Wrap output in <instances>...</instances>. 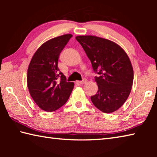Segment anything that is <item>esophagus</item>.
<instances>
[{
    "mask_svg": "<svg viewBox=\"0 0 157 157\" xmlns=\"http://www.w3.org/2000/svg\"><path fill=\"white\" fill-rule=\"evenodd\" d=\"M86 82H87L86 79L84 78L83 79H82V81H78V84H84V83H86Z\"/></svg>",
    "mask_w": 157,
    "mask_h": 157,
    "instance_id": "1",
    "label": "esophagus"
}]
</instances>
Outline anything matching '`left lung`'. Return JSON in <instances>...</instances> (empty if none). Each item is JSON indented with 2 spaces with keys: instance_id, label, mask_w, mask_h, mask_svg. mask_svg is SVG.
I'll return each instance as SVG.
<instances>
[{
  "instance_id": "left-lung-1",
  "label": "left lung",
  "mask_w": 157,
  "mask_h": 157,
  "mask_svg": "<svg viewBox=\"0 0 157 157\" xmlns=\"http://www.w3.org/2000/svg\"><path fill=\"white\" fill-rule=\"evenodd\" d=\"M95 73L98 90L91 97L93 104L104 113L118 109L131 91L134 72L131 62L121 47L108 39L95 36H78Z\"/></svg>"
}]
</instances>
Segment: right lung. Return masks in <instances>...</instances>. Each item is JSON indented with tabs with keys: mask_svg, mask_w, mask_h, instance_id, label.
<instances>
[{
	"mask_svg": "<svg viewBox=\"0 0 157 157\" xmlns=\"http://www.w3.org/2000/svg\"><path fill=\"white\" fill-rule=\"evenodd\" d=\"M72 34H64L42 44L29 64L27 84L31 97L41 109L57 110L68 100L74 86L58 68L61 52Z\"/></svg>",
	"mask_w": 157,
	"mask_h": 157,
	"instance_id": "right-lung-1",
	"label": "right lung"
}]
</instances>
